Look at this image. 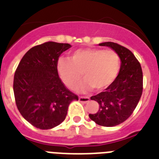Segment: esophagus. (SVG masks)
<instances>
[{
  "mask_svg": "<svg viewBox=\"0 0 159 159\" xmlns=\"http://www.w3.org/2000/svg\"><path fill=\"white\" fill-rule=\"evenodd\" d=\"M90 100V98L88 96H79V101L82 103H86Z\"/></svg>",
  "mask_w": 159,
  "mask_h": 159,
  "instance_id": "1",
  "label": "esophagus"
}]
</instances>
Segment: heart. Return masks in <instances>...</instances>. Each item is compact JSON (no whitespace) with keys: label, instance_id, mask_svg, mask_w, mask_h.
I'll list each match as a JSON object with an SVG mask.
<instances>
[{"label":"heart","instance_id":"obj_1","mask_svg":"<svg viewBox=\"0 0 159 159\" xmlns=\"http://www.w3.org/2000/svg\"><path fill=\"white\" fill-rule=\"evenodd\" d=\"M120 68V56L115 50L100 48L79 49L69 59L61 58L57 62L58 73L69 89L75 88L82 74L85 81L79 86L82 91L106 89L116 80Z\"/></svg>","mask_w":159,"mask_h":159}]
</instances>
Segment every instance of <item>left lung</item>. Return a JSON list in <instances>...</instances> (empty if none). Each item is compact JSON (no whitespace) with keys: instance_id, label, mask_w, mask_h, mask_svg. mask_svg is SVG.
I'll return each mask as SVG.
<instances>
[{"instance_id":"1","label":"left lung","mask_w":159,"mask_h":159,"mask_svg":"<svg viewBox=\"0 0 159 159\" xmlns=\"http://www.w3.org/2000/svg\"><path fill=\"white\" fill-rule=\"evenodd\" d=\"M119 55L121 68L113 84L91 100L99 104L96 113L89 117L98 125L114 126L125 122L137 106L143 91V73L140 62L131 50L114 42H104Z\"/></svg>"}]
</instances>
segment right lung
<instances>
[{"mask_svg": "<svg viewBox=\"0 0 159 159\" xmlns=\"http://www.w3.org/2000/svg\"><path fill=\"white\" fill-rule=\"evenodd\" d=\"M68 43L47 42L33 46L24 55L14 77L15 104L21 115L35 127L51 129L66 117L68 105L78 100L64 86L57 71Z\"/></svg>", "mask_w": 159, "mask_h": 159, "instance_id": "1", "label": "right lung"}]
</instances>
